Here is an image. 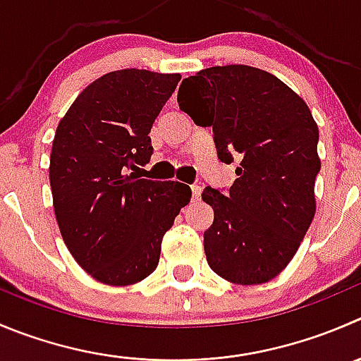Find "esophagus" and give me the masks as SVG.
Returning a JSON list of instances; mask_svg holds the SVG:
<instances>
[{
  "instance_id": "obj_1",
  "label": "esophagus",
  "mask_w": 361,
  "mask_h": 361,
  "mask_svg": "<svg viewBox=\"0 0 361 361\" xmlns=\"http://www.w3.org/2000/svg\"><path fill=\"white\" fill-rule=\"evenodd\" d=\"M192 197H194V201H197L199 197H201V192H202V187L201 185H192Z\"/></svg>"
}]
</instances>
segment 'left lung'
Returning a JSON list of instances; mask_svg holds the SVG:
<instances>
[{
	"instance_id": "left-lung-1",
	"label": "left lung",
	"mask_w": 361,
	"mask_h": 361,
	"mask_svg": "<svg viewBox=\"0 0 361 361\" xmlns=\"http://www.w3.org/2000/svg\"><path fill=\"white\" fill-rule=\"evenodd\" d=\"M178 104L213 128L220 162L240 159L229 190L206 187L215 219L204 233L209 268L241 286L289 264L316 213L319 130L309 106L281 79L248 65L212 66L183 79Z\"/></svg>"
}]
</instances>
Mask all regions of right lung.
<instances>
[{
	"instance_id": "1",
	"label": "right lung",
	"mask_w": 361,
	"mask_h": 361,
	"mask_svg": "<svg viewBox=\"0 0 361 361\" xmlns=\"http://www.w3.org/2000/svg\"><path fill=\"white\" fill-rule=\"evenodd\" d=\"M180 79L109 72L73 100L56 128L49 166L56 220L80 268L107 286L155 271L164 234L192 197L188 185L137 174L153 153V121Z\"/></svg>"
}]
</instances>
